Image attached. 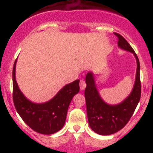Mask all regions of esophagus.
Masks as SVG:
<instances>
[{
    "label": "esophagus",
    "instance_id": "34e87169",
    "mask_svg": "<svg viewBox=\"0 0 153 153\" xmlns=\"http://www.w3.org/2000/svg\"><path fill=\"white\" fill-rule=\"evenodd\" d=\"M80 90L83 91L85 89V88L86 87V83H85V81L83 80V79H81L80 80Z\"/></svg>",
    "mask_w": 153,
    "mask_h": 153
}]
</instances>
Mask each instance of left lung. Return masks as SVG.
Returning a JSON list of instances; mask_svg holds the SVG:
<instances>
[{"mask_svg": "<svg viewBox=\"0 0 153 153\" xmlns=\"http://www.w3.org/2000/svg\"><path fill=\"white\" fill-rule=\"evenodd\" d=\"M118 38V46L121 49L134 54L137 60V73L135 82L130 95L117 105L105 103L96 89L94 75L88 73L85 77L86 88L85 98L86 103L88 120L90 127L101 135H109L122 129L127 124L134 114L141 96L140 65L138 57L127 40L118 33H114Z\"/></svg>", "mask_w": 153, "mask_h": 153, "instance_id": "1", "label": "left lung"}]
</instances>
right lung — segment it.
<instances>
[{"label":"right lung","instance_id":"obj_1","mask_svg":"<svg viewBox=\"0 0 153 153\" xmlns=\"http://www.w3.org/2000/svg\"><path fill=\"white\" fill-rule=\"evenodd\" d=\"M16 61L17 59L13 68V100L19 114L31 129L40 134H52L60 130L65 123L70 103L80 90V80L65 85L53 99L46 103H32L19 88L15 76Z\"/></svg>","mask_w":153,"mask_h":153}]
</instances>
